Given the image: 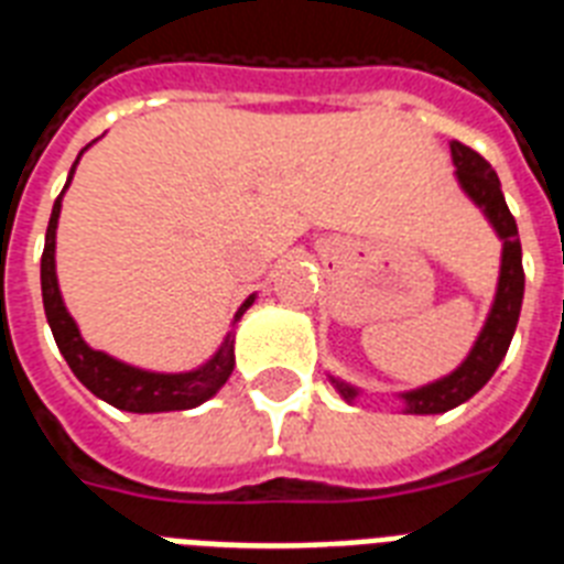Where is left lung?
Listing matches in <instances>:
<instances>
[{"mask_svg": "<svg viewBox=\"0 0 564 564\" xmlns=\"http://www.w3.org/2000/svg\"><path fill=\"white\" fill-rule=\"evenodd\" d=\"M452 160L457 165V183L466 192L475 206L486 215V220L492 224L498 238L503 241L501 253V276H498V291H495V303L489 308L480 335H477L471 352L466 355L460 367L454 369L452 376L440 378L434 384L416 387L410 393H399L404 404V413H445V410L457 408V404L468 402L480 387L495 376V369L503 360L510 340L516 335L518 314H521V300H524V268H521V241H518V227L512 218L510 206L503 200L501 180L492 171V165L484 156L471 151L463 142H452ZM332 384L337 387V393L344 395L346 402L358 399V390L352 384H344L332 378Z\"/></svg>", "mask_w": 564, "mask_h": 564, "instance_id": "obj_1", "label": "left lung"}]
</instances>
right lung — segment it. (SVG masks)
<instances>
[{"instance_id":"add662e5","label":"right lung","mask_w":564,"mask_h":564,"mask_svg":"<svg viewBox=\"0 0 564 564\" xmlns=\"http://www.w3.org/2000/svg\"><path fill=\"white\" fill-rule=\"evenodd\" d=\"M78 160H75V165H78ZM75 165H72L69 180H66L63 192L69 188ZM63 192L54 200L52 218H48L46 247H43V259H40V285H43V308H46V319L48 326H52L54 344H57L61 355L66 358L69 369L78 376V381L87 387L89 393L104 399L112 408L128 410V413H165V410H188L204 404L232 376V367H236V323L253 305L256 294L247 296L241 308L236 311L232 332H227L220 349L206 360L204 367L188 369V372H151V369L130 367V364L116 360L112 355L98 352V349H93L80 337L75 319H72V314L63 305L61 288H57V273H54V236H57Z\"/></svg>"}]
</instances>
